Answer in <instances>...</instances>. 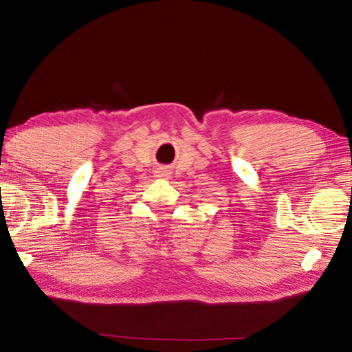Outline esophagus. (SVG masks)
Listing matches in <instances>:
<instances>
[{"label":"esophagus","instance_id":"obj_1","mask_svg":"<svg viewBox=\"0 0 352 352\" xmlns=\"http://www.w3.org/2000/svg\"><path fill=\"white\" fill-rule=\"evenodd\" d=\"M163 175H166V172H164V170H163Z\"/></svg>","mask_w":352,"mask_h":352}]
</instances>
